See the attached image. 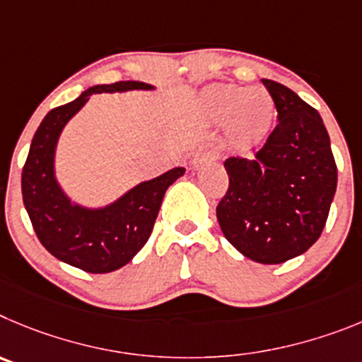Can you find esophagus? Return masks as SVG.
Listing matches in <instances>:
<instances>
[{
	"label": "esophagus",
	"instance_id": "esophagus-1",
	"mask_svg": "<svg viewBox=\"0 0 362 362\" xmlns=\"http://www.w3.org/2000/svg\"><path fill=\"white\" fill-rule=\"evenodd\" d=\"M216 158H218V151H216V149L211 148V146H205V148H200L197 153H194L193 162H191V164H193V165H200L202 162L216 160Z\"/></svg>",
	"mask_w": 362,
	"mask_h": 362
}]
</instances>
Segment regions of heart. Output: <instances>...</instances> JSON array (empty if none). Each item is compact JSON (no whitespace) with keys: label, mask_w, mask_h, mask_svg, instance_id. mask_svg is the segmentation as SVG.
<instances>
[{"label":"heart","mask_w":362,"mask_h":362,"mask_svg":"<svg viewBox=\"0 0 362 362\" xmlns=\"http://www.w3.org/2000/svg\"><path fill=\"white\" fill-rule=\"evenodd\" d=\"M205 110L213 119H229V139L236 148H249L267 133L274 113L269 92L259 86L238 88L226 84L207 90Z\"/></svg>","instance_id":"obj_1"}]
</instances>
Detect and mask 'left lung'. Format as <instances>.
<instances>
[{
	"label": "left lung",
	"mask_w": 362,
	"mask_h": 362,
	"mask_svg": "<svg viewBox=\"0 0 362 362\" xmlns=\"http://www.w3.org/2000/svg\"><path fill=\"white\" fill-rule=\"evenodd\" d=\"M278 122L250 158L229 157V189L216 207L223 236L252 262L276 265L321 236L337 187L323 119L291 88L263 79Z\"/></svg>",
	"instance_id": "left-lung-1"
}]
</instances>
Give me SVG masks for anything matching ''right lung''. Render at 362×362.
<instances>
[{"label": "right lung", "mask_w": 362, "mask_h": 362, "mask_svg": "<svg viewBox=\"0 0 362 362\" xmlns=\"http://www.w3.org/2000/svg\"><path fill=\"white\" fill-rule=\"evenodd\" d=\"M141 81H119L88 88L76 100L57 106L39 124L21 173L23 204L45 249L71 267L104 274L132 262L151 236L162 198L185 173L175 168L153 180L142 182L103 209L74 205L54 175L55 144L64 124L83 108L92 93L151 90Z\"/></svg>", "instance_id": "add662e5"}]
</instances>
